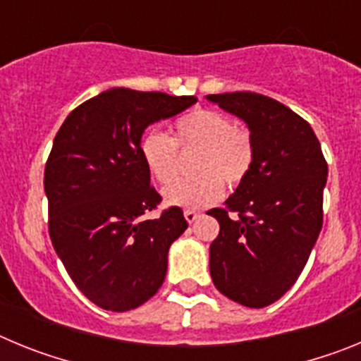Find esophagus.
I'll use <instances>...</instances> for the list:
<instances>
[{
    "instance_id": "1",
    "label": "esophagus",
    "mask_w": 361,
    "mask_h": 361,
    "mask_svg": "<svg viewBox=\"0 0 361 361\" xmlns=\"http://www.w3.org/2000/svg\"><path fill=\"white\" fill-rule=\"evenodd\" d=\"M184 219L188 220V222H195L197 219H199V213L197 212H193V209H186V212H184Z\"/></svg>"
}]
</instances>
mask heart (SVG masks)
<instances>
[{"mask_svg":"<svg viewBox=\"0 0 361 361\" xmlns=\"http://www.w3.org/2000/svg\"><path fill=\"white\" fill-rule=\"evenodd\" d=\"M177 149H197L191 161L193 177L178 178L162 195L171 206L204 208L216 202L229 188L240 186L255 161V142L247 130L237 128L222 111L195 108L178 117L171 137L148 130L139 139V155L157 183L168 184L177 175Z\"/></svg>","mask_w":361,"mask_h":361,"instance_id":"1","label":"heart"}]
</instances>
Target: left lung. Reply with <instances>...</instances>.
<instances>
[{"label":"left lung","instance_id":"left-lung-1","mask_svg":"<svg viewBox=\"0 0 361 361\" xmlns=\"http://www.w3.org/2000/svg\"><path fill=\"white\" fill-rule=\"evenodd\" d=\"M240 117L255 142L250 175L208 215L220 224L209 245V273L220 293L245 307L283 296L307 264L324 222L327 162L298 114L255 92L206 95Z\"/></svg>","mask_w":361,"mask_h":361}]
</instances>
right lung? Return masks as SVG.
I'll return each instance as SVG.
<instances>
[{"label": "right lung", "mask_w": 361, "mask_h": 361, "mask_svg": "<svg viewBox=\"0 0 361 361\" xmlns=\"http://www.w3.org/2000/svg\"><path fill=\"white\" fill-rule=\"evenodd\" d=\"M197 103L193 95L111 88L68 114L44 166L49 233L79 291L106 311L148 302L164 282L168 250L188 228L164 209L139 155L149 124Z\"/></svg>", "instance_id": "obj_1"}]
</instances>
